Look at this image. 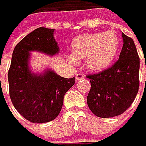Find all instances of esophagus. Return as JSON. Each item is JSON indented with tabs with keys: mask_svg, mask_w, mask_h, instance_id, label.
I'll use <instances>...</instances> for the list:
<instances>
[{
	"mask_svg": "<svg viewBox=\"0 0 146 146\" xmlns=\"http://www.w3.org/2000/svg\"><path fill=\"white\" fill-rule=\"evenodd\" d=\"M84 78H85V76H84L83 74H82V73H78V74L76 75V77H75V79H76V81H79V80L83 79Z\"/></svg>",
	"mask_w": 146,
	"mask_h": 146,
	"instance_id": "esophagus-1",
	"label": "esophagus"
}]
</instances>
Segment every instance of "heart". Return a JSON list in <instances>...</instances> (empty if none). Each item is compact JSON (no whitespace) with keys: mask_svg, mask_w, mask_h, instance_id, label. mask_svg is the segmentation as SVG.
Instances as JSON below:
<instances>
[{"mask_svg":"<svg viewBox=\"0 0 146 146\" xmlns=\"http://www.w3.org/2000/svg\"><path fill=\"white\" fill-rule=\"evenodd\" d=\"M120 48V39L116 32H95L77 36L72 41L73 54L68 61L78 64L85 58V65L92 72H99L109 67Z\"/></svg>","mask_w":146,"mask_h":146,"instance_id":"1","label":"heart"}]
</instances>
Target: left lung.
Returning a JSON list of instances; mask_svg holds the SVG:
<instances>
[{
  "label": "left lung",
  "instance_id": "8db88e82",
  "mask_svg": "<svg viewBox=\"0 0 146 146\" xmlns=\"http://www.w3.org/2000/svg\"><path fill=\"white\" fill-rule=\"evenodd\" d=\"M123 46L119 59L111 68L87 76L91 89L88 105L98 117L122 114L132 104L139 90L140 58L131 38L121 34Z\"/></svg>",
  "mask_w": 146,
  "mask_h": 146
}]
</instances>
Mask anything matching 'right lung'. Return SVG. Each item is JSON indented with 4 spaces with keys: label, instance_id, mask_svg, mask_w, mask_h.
Instances as JSON below:
<instances>
[{
    "label": "right lung",
    "instance_id": "add662e5",
    "mask_svg": "<svg viewBox=\"0 0 146 146\" xmlns=\"http://www.w3.org/2000/svg\"><path fill=\"white\" fill-rule=\"evenodd\" d=\"M54 29L39 27L27 35L15 47L8 72L10 97L15 108L26 120L45 123L58 116L65 93L75 83V78H65L47 69L41 74L32 73L30 53L48 55L58 53Z\"/></svg>",
    "mask_w": 146,
    "mask_h": 146
}]
</instances>
